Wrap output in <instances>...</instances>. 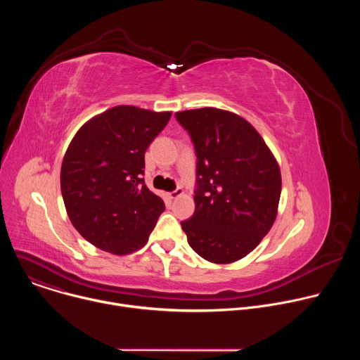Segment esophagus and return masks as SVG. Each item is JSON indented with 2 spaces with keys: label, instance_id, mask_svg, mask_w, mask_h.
<instances>
[{
  "label": "esophagus",
  "instance_id": "obj_1",
  "mask_svg": "<svg viewBox=\"0 0 360 360\" xmlns=\"http://www.w3.org/2000/svg\"><path fill=\"white\" fill-rule=\"evenodd\" d=\"M169 195V198L171 199H175V198H178V196H181V195H184V189H181V188H178V189H175V191H172V192H169L168 193Z\"/></svg>",
  "mask_w": 360,
  "mask_h": 360
}]
</instances>
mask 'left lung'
I'll return each mask as SVG.
<instances>
[{"mask_svg": "<svg viewBox=\"0 0 360 360\" xmlns=\"http://www.w3.org/2000/svg\"><path fill=\"white\" fill-rule=\"evenodd\" d=\"M196 152L195 212L182 221L189 246L203 259L232 264L271 231L282 191L279 164L245 118L218 108L175 114Z\"/></svg>", "mask_w": 360, "mask_h": 360, "instance_id": "left-lung-1", "label": "left lung"}]
</instances>
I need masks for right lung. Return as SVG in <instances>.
<instances>
[{"label":"right lung","instance_id":"1","mask_svg":"<svg viewBox=\"0 0 360 360\" xmlns=\"http://www.w3.org/2000/svg\"><path fill=\"white\" fill-rule=\"evenodd\" d=\"M172 112L118 105L86 121L63 160L61 192L74 228L114 255L141 249L165 210L143 182L145 150Z\"/></svg>","mask_w":360,"mask_h":360}]
</instances>
